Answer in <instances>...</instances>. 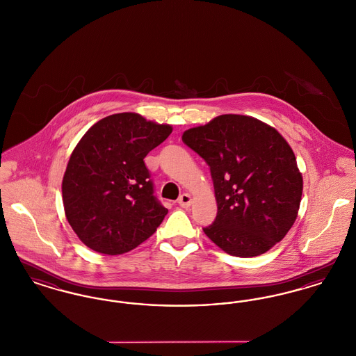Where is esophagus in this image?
Segmentation results:
<instances>
[{"instance_id":"obj_1","label":"esophagus","mask_w":356,"mask_h":356,"mask_svg":"<svg viewBox=\"0 0 356 356\" xmlns=\"http://www.w3.org/2000/svg\"><path fill=\"white\" fill-rule=\"evenodd\" d=\"M179 205L180 207H183V208H188V207H191V204H192V197H191V195H188V193H183L180 197H179Z\"/></svg>"}]
</instances>
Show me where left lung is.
<instances>
[{"label":"left lung","mask_w":356,"mask_h":356,"mask_svg":"<svg viewBox=\"0 0 356 356\" xmlns=\"http://www.w3.org/2000/svg\"><path fill=\"white\" fill-rule=\"evenodd\" d=\"M183 141L211 170L218 216L204 234L224 252L254 257L287 235L298 218L303 177L286 138L244 115L191 128Z\"/></svg>","instance_id":"obj_1"}]
</instances>
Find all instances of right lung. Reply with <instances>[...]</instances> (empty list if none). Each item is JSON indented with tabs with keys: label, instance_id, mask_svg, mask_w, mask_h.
I'll return each mask as SVG.
<instances>
[{
	"label": "right lung",
	"instance_id": "add662e5",
	"mask_svg": "<svg viewBox=\"0 0 356 356\" xmlns=\"http://www.w3.org/2000/svg\"><path fill=\"white\" fill-rule=\"evenodd\" d=\"M172 134L170 124L124 112L97 121L69 157L65 216L90 250L121 254L152 236L168 209L153 196L144 157Z\"/></svg>",
	"mask_w": 356,
	"mask_h": 356
}]
</instances>
